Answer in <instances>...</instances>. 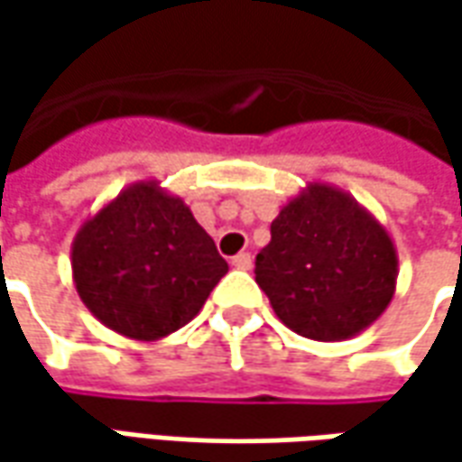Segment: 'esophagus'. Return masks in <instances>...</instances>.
<instances>
[{"instance_id": "1", "label": "esophagus", "mask_w": 462, "mask_h": 462, "mask_svg": "<svg viewBox=\"0 0 462 462\" xmlns=\"http://www.w3.org/2000/svg\"><path fill=\"white\" fill-rule=\"evenodd\" d=\"M231 267L234 270H252V254H246V252H241V254H236V257L231 259Z\"/></svg>"}]
</instances>
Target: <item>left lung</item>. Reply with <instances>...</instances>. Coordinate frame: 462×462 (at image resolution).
I'll return each mask as SVG.
<instances>
[{"label": "left lung", "mask_w": 462, "mask_h": 462, "mask_svg": "<svg viewBox=\"0 0 462 462\" xmlns=\"http://www.w3.org/2000/svg\"><path fill=\"white\" fill-rule=\"evenodd\" d=\"M257 254V285L277 319L316 342L373 327L396 293L399 254L365 205L328 182H309L280 208Z\"/></svg>", "instance_id": "obj_1"}]
</instances>
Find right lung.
I'll use <instances>...</instances> for the list:
<instances>
[{"mask_svg": "<svg viewBox=\"0 0 462 462\" xmlns=\"http://www.w3.org/2000/svg\"><path fill=\"white\" fill-rule=\"evenodd\" d=\"M228 273L189 205L156 180L120 189L81 223L71 277L81 303L116 334L156 342L189 324Z\"/></svg>", "mask_w": 462, "mask_h": 462, "instance_id": "obj_1", "label": "right lung"}]
</instances>
